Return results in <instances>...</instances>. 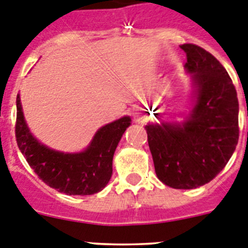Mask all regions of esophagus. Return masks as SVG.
I'll return each instance as SVG.
<instances>
[{
	"label": "esophagus",
	"instance_id": "1",
	"mask_svg": "<svg viewBox=\"0 0 248 248\" xmlns=\"http://www.w3.org/2000/svg\"><path fill=\"white\" fill-rule=\"evenodd\" d=\"M134 120L137 123H143L144 122V117H141V115H138V114H135V115H134Z\"/></svg>",
	"mask_w": 248,
	"mask_h": 248
}]
</instances>
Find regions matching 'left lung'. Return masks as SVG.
<instances>
[{
    "mask_svg": "<svg viewBox=\"0 0 248 248\" xmlns=\"http://www.w3.org/2000/svg\"><path fill=\"white\" fill-rule=\"evenodd\" d=\"M180 48L191 78L189 113L181 120L148 123L145 130L157 179L187 190L210 183L229 163L238 141V100L229 73L211 53L195 45Z\"/></svg>",
    "mask_w": 248,
    "mask_h": 248,
    "instance_id": "obj_1",
    "label": "left lung"
}]
</instances>
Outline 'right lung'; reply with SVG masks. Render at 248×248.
<instances>
[{
	"mask_svg": "<svg viewBox=\"0 0 248 248\" xmlns=\"http://www.w3.org/2000/svg\"><path fill=\"white\" fill-rule=\"evenodd\" d=\"M17 144L39 179L65 195H93L102 191L113 174V156L118 144L131 124L129 115L98 129L88 146L77 153H64L41 143L25 119L17 94Z\"/></svg>",
	"mask_w": 248,
	"mask_h": 248,
	"instance_id": "1",
	"label": "right lung"
}]
</instances>
